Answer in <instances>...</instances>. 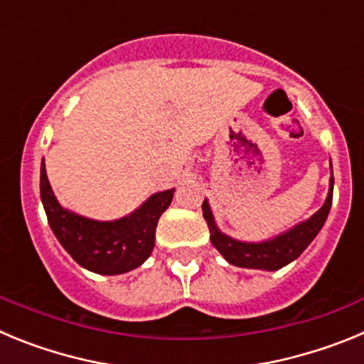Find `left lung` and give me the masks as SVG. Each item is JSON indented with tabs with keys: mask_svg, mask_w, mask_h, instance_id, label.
Wrapping results in <instances>:
<instances>
[{
	"mask_svg": "<svg viewBox=\"0 0 364 364\" xmlns=\"http://www.w3.org/2000/svg\"><path fill=\"white\" fill-rule=\"evenodd\" d=\"M332 197H333V176L330 178V191H328L326 202L323 204L314 217L308 220L301 222L294 230L286 231V233L279 235L275 239L266 240V242H240L235 240L228 235L220 233L218 228L215 226L213 215H211L210 205L204 200L202 204V211H204V218L210 226V239L211 244L217 247L220 255L233 266L239 268H255V269H281L282 266L290 264L291 260L297 259L308 244L315 239V235L319 233L323 228L324 220H326L330 208H332Z\"/></svg>",
	"mask_w": 364,
	"mask_h": 364,
	"instance_id": "obj_1",
	"label": "left lung"
}]
</instances>
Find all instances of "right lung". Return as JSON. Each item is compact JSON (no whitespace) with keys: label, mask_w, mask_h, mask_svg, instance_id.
I'll use <instances>...</instances> for the list:
<instances>
[{"label":"right lung","mask_w":364,"mask_h":364,"mask_svg":"<svg viewBox=\"0 0 364 364\" xmlns=\"http://www.w3.org/2000/svg\"><path fill=\"white\" fill-rule=\"evenodd\" d=\"M40 193L47 220L80 266L102 275H118L138 268L151 255L159 218L173 200V189L156 193L129 217L98 222L63 210L50 189L45 162H41Z\"/></svg>","instance_id":"right-lung-1"}]
</instances>
